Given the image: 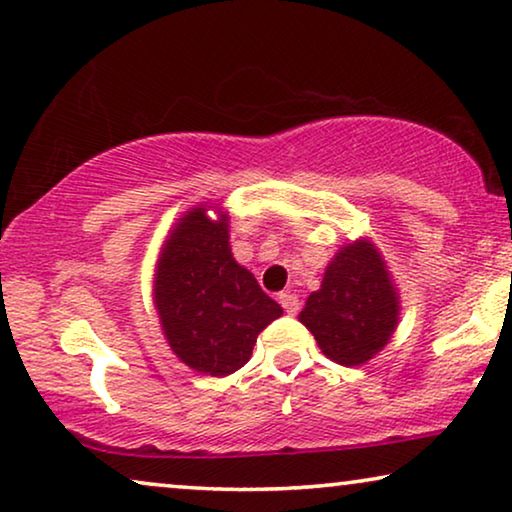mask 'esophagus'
Returning a JSON list of instances; mask_svg holds the SVG:
<instances>
[{"instance_id": "obj_1", "label": "esophagus", "mask_w": 512, "mask_h": 512, "mask_svg": "<svg viewBox=\"0 0 512 512\" xmlns=\"http://www.w3.org/2000/svg\"><path fill=\"white\" fill-rule=\"evenodd\" d=\"M280 305L285 307L287 314H296L300 310V303H298V296L291 294V291H282L280 294Z\"/></svg>"}]
</instances>
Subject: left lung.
<instances>
[{
    "instance_id": "obj_1",
    "label": "left lung",
    "mask_w": 512,
    "mask_h": 512,
    "mask_svg": "<svg viewBox=\"0 0 512 512\" xmlns=\"http://www.w3.org/2000/svg\"><path fill=\"white\" fill-rule=\"evenodd\" d=\"M298 319L330 360L344 367L371 360L399 321V298L378 250L369 241L339 250Z\"/></svg>"
}]
</instances>
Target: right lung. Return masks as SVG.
<instances>
[{"label": "right lung", "mask_w": 512, "mask_h": 512, "mask_svg": "<svg viewBox=\"0 0 512 512\" xmlns=\"http://www.w3.org/2000/svg\"><path fill=\"white\" fill-rule=\"evenodd\" d=\"M161 328L191 369L227 376L250 360L257 335L282 314L227 246V221L205 207L180 218L161 250L154 280Z\"/></svg>", "instance_id": "add662e5"}]
</instances>
